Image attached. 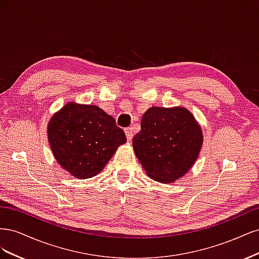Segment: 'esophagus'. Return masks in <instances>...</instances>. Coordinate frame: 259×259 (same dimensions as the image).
I'll return each mask as SVG.
<instances>
[{
	"label": "esophagus",
	"instance_id": "obj_1",
	"mask_svg": "<svg viewBox=\"0 0 259 259\" xmlns=\"http://www.w3.org/2000/svg\"><path fill=\"white\" fill-rule=\"evenodd\" d=\"M125 135H126V138H127L128 142H131L132 138H133V128L132 127L125 128Z\"/></svg>",
	"mask_w": 259,
	"mask_h": 259
}]
</instances>
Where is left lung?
<instances>
[{
  "instance_id": "1",
  "label": "left lung",
  "mask_w": 259,
  "mask_h": 259,
  "mask_svg": "<svg viewBox=\"0 0 259 259\" xmlns=\"http://www.w3.org/2000/svg\"><path fill=\"white\" fill-rule=\"evenodd\" d=\"M203 135L194 116L183 107H152L145 112L133 148L149 177L173 183L197 161Z\"/></svg>"
}]
</instances>
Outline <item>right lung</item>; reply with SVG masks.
Returning <instances> with one entry per match:
<instances>
[{
    "label": "right lung",
    "mask_w": 259,
    "mask_h": 259,
    "mask_svg": "<svg viewBox=\"0 0 259 259\" xmlns=\"http://www.w3.org/2000/svg\"><path fill=\"white\" fill-rule=\"evenodd\" d=\"M48 136L59 165L80 179L97 175L126 142L123 130L103 109L75 103H68L52 116Z\"/></svg>",
    "instance_id": "1"
}]
</instances>
